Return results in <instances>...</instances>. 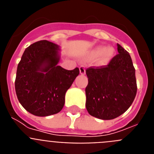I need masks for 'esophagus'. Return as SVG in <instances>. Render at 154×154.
<instances>
[{"label":"esophagus","instance_id":"34e87169","mask_svg":"<svg viewBox=\"0 0 154 154\" xmlns=\"http://www.w3.org/2000/svg\"><path fill=\"white\" fill-rule=\"evenodd\" d=\"M79 72L81 75H85V69L84 66H80L79 67Z\"/></svg>","mask_w":154,"mask_h":154}]
</instances>
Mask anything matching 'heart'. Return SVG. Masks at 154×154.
Instances as JSON below:
<instances>
[{
    "label": "heart",
    "instance_id": "obj_1",
    "mask_svg": "<svg viewBox=\"0 0 154 154\" xmlns=\"http://www.w3.org/2000/svg\"><path fill=\"white\" fill-rule=\"evenodd\" d=\"M114 49L111 47L105 48L103 46H97L87 51L85 58L87 59H94L97 58L99 65H106L111 61L114 55Z\"/></svg>",
    "mask_w": 154,
    "mask_h": 154
}]
</instances>
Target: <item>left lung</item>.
<instances>
[{
    "mask_svg": "<svg viewBox=\"0 0 154 154\" xmlns=\"http://www.w3.org/2000/svg\"><path fill=\"white\" fill-rule=\"evenodd\" d=\"M119 54L106 66L86 69L85 106L89 114L109 120L124 113L137 95L135 69L127 51L117 44Z\"/></svg>",
    "mask_w": 154,
    "mask_h": 154,
    "instance_id": "obj_1",
    "label": "left lung"
}]
</instances>
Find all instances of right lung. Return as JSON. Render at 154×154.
Instances as JSON below:
<instances>
[{"instance_id":"right-lung-1","label":"right lung","mask_w":154,"mask_h":154,"mask_svg":"<svg viewBox=\"0 0 154 154\" xmlns=\"http://www.w3.org/2000/svg\"><path fill=\"white\" fill-rule=\"evenodd\" d=\"M60 47L47 40L28 47L18 63L15 91L18 101L30 113L48 116L59 112L65 96L79 74V69L66 70L58 65Z\"/></svg>"}]
</instances>
